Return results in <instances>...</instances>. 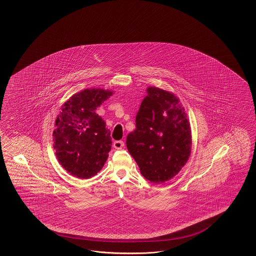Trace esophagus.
Returning a JSON list of instances; mask_svg holds the SVG:
<instances>
[{
    "label": "esophagus",
    "mask_w": 256,
    "mask_h": 256,
    "mask_svg": "<svg viewBox=\"0 0 256 256\" xmlns=\"http://www.w3.org/2000/svg\"><path fill=\"white\" fill-rule=\"evenodd\" d=\"M124 144L123 140H116L114 142V148L116 149H122L124 148Z\"/></svg>",
    "instance_id": "obj_1"
}]
</instances>
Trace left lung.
<instances>
[{
    "mask_svg": "<svg viewBox=\"0 0 256 256\" xmlns=\"http://www.w3.org/2000/svg\"><path fill=\"white\" fill-rule=\"evenodd\" d=\"M136 116V130L126 148L144 178L162 184L174 178L192 153V137L185 108L178 98L149 86Z\"/></svg>",
    "mask_w": 256,
    "mask_h": 256,
    "instance_id": "8db88e82",
    "label": "left lung"
}]
</instances>
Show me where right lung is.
<instances>
[{
	"mask_svg": "<svg viewBox=\"0 0 256 256\" xmlns=\"http://www.w3.org/2000/svg\"><path fill=\"white\" fill-rule=\"evenodd\" d=\"M114 91L84 89L62 104L52 133L55 156L77 178H90L102 169L112 148L110 132L94 112Z\"/></svg>",
	"mask_w": 256,
	"mask_h": 256,
	"instance_id": "add662e5",
	"label": "right lung"
}]
</instances>
